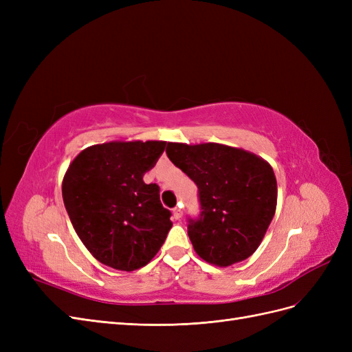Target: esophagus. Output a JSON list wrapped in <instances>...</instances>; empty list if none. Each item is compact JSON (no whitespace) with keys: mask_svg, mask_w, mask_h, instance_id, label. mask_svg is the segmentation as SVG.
<instances>
[{"mask_svg":"<svg viewBox=\"0 0 352 352\" xmlns=\"http://www.w3.org/2000/svg\"><path fill=\"white\" fill-rule=\"evenodd\" d=\"M182 216H184L182 207H175V208H173V217H175L176 220H180V219H182Z\"/></svg>","mask_w":352,"mask_h":352,"instance_id":"1","label":"esophagus"}]
</instances>
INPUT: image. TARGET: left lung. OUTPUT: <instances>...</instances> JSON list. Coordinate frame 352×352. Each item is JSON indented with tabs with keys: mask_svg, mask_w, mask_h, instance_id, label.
<instances>
[{
	"mask_svg": "<svg viewBox=\"0 0 352 352\" xmlns=\"http://www.w3.org/2000/svg\"><path fill=\"white\" fill-rule=\"evenodd\" d=\"M167 157L198 186L201 211L188 235L202 260L228 267L247 260L267 232L278 202L272 166L221 144H167Z\"/></svg>",
	"mask_w": 352,
	"mask_h": 352,
	"instance_id": "8db88e82",
	"label": "left lung"
}]
</instances>
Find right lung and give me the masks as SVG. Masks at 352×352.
<instances>
[{"label": "right lung", "instance_id": "obj_1", "mask_svg": "<svg viewBox=\"0 0 352 352\" xmlns=\"http://www.w3.org/2000/svg\"><path fill=\"white\" fill-rule=\"evenodd\" d=\"M164 148V141L92 145L73 160L63 179V201L74 230L109 267H144L172 228L158 185L144 182Z\"/></svg>", "mask_w": 352, "mask_h": 352}]
</instances>
